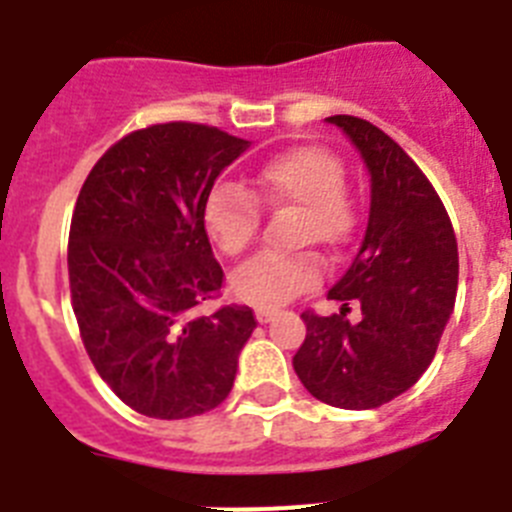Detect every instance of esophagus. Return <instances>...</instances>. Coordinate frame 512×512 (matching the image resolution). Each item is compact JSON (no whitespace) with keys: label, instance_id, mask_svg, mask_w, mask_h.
I'll list each match as a JSON object with an SVG mask.
<instances>
[{"label":"esophagus","instance_id":"esophagus-1","mask_svg":"<svg viewBox=\"0 0 512 512\" xmlns=\"http://www.w3.org/2000/svg\"><path fill=\"white\" fill-rule=\"evenodd\" d=\"M276 315H278L276 309H255L257 322H270V320H273V317H276Z\"/></svg>","mask_w":512,"mask_h":512}]
</instances>
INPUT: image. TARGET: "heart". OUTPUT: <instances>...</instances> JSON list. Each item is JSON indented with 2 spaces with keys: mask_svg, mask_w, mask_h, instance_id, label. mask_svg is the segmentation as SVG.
<instances>
[{
  "mask_svg": "<svg viewBox=\"0 0 512 512\" xmlns=\"http://www.w3.org/2000/svg\"><path fill=\"white\" fill-rule=\"evenodd\" d=\"M346 171L336 153L320 145H296L265 163L255 179V197L234 184L210 192L203 208L205 231L226 257L244 255L263 223V209L296 210L294 242L343 247L359 226V210L346 190ZM320 281V263L312 252L260 255L231 278L234 294L260 309L291 302Z\"/></svg>",
  "mask_w": 512,
  "mask_h": 512,
  "instance_id": "1",
  "label": "heart"
}]
</instances>
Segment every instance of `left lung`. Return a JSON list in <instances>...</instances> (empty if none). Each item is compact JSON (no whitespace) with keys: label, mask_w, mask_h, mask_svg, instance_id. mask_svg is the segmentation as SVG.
<instances>
[{"label":"left lung","mask_w":512,"mask_h":512,"mask_svg":"<svg viewBox=\"0 0 512 512\" xmlns=\"http://www.w3.org/2000/svg\"><path fill=\"white\" fill-rule=\"evenodd\" d=\"M369 169L367 234L341 281L328 291L338 315L302 312L307 338L294 372L317 401L377 409L406 393L435 359L458 291V244L440 195L409 153L367 119L328 117ZM363 309L345 320L349 303Z\"/></svg>","instance_id":"left-lung-1"}]
</instances>
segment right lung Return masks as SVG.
<instances>
[{
    "label": "right lung",
    "mask_w": 512,
    "mask_h": 512,
    "mask_svg": "<svg viewBox=\"0 0 512 512\" xmlns=\"http://www.w3.org/2000/svg\"><path fill=\"white\" fill-rule=\"evenodd\" d=\"M247 140L195 122L124 135L77 195L67 268L72 309L101 380L137 414L187 419L226 401L257 320L216 299L223 270L203 208Z\"/></svg>",
    "instance_id": "obj_1"
}]
</instances>
